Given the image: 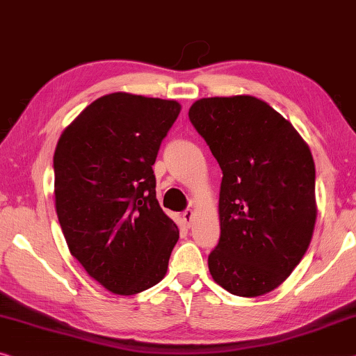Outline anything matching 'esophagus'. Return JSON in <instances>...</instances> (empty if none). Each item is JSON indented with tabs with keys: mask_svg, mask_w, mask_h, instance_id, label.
<instances>
[{
	"mask_svg": "<svg viewBox=\"0 0 356 356\" xmlns=\"http://www.w3.org/2000/svg\"><path fill=\"white\" fill-rule=\"evenodd\" d=\"M193 217H195V212L191 211V209H185L184 213H182V218H184V222H185V225H187V227H190L191 222H193Z\"/></svg>",
	"mask_w": 356,
	"mask_h": 356,
	"instance_id": "1",
	"label": "esophagus"
}]
</instances>
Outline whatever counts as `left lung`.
<instances>
[{"mask_svg":"<svg viewBox=\"0 0 356 356\" xmlns=\"http://www.w3.org/2000/svg\"><path fill=\"white\" fill-rule=\"evenodd\" d=\"M190 122L216 156L220 239L209 255L212 279L236 296L277 289L314 234L315 165L300 133L250 95L201 98Z\"/></svg>","mask_w":356,"mask_h":356,"instance_id":"8db88e82","label":"left lung"}]
</instances>
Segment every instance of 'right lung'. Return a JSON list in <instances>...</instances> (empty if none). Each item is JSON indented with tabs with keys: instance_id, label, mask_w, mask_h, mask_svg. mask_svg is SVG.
I'll return each instance as SVG.
<instances>
[{
	"instance_id": "right-lung-1",
	"label": "right lung",
	"mask_w": 356,
	"mask_h": 356,
	"mask_svg": "<svg viewBox=\"0 0 356 356\" xmlns=\"http://www.w3.org/2000/svg\"><path fill=\"white\" fill-rule=\"evenodd\" d=\"M179 112L174 99L104 95L56 144L55 209L67 249L115 295L156 285L179 239L158 204L152 169Z\"/></svg>"
}]
</instances>
